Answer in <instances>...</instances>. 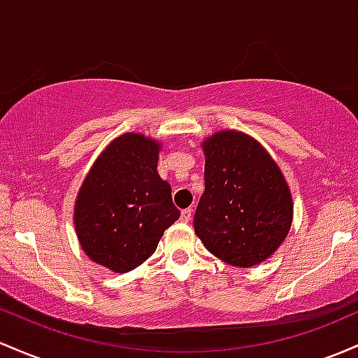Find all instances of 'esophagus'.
Listing matches in <instances>:
<instances>
[{
	"mask_svg": "<svg viewBox=\"0 0 358 358\" xmlns=\"http://www.w3.org/2000/svg\"><path fill=\"white\" fill-rule=\"evenodd\" d=\"M191 215H192L191 208H187V210H182V211H180V222L187 223L191 220Z\"/></svg>",
	"mask_w": 358,
	"mask_h": 358,
	"instance_id": "esophagus-1",
	"label": "esophagus"
}]
</instances>
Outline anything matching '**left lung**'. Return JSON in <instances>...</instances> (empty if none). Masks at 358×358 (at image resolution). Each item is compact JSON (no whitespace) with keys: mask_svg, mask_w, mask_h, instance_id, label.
<instances>
[{"mask_svg":"<svg viewBox=\"0 0 358 358\" xmlns=\"http://www.w3.org/2000/svg\"><path fill=\"white\" fill-rule=\"evenodd\" d=\"M201 147L204 192L194 215L196 235L230 266H259L291 230L287 180L266 148L243 131H215Z\"/></svg>","mask_w":358,"mask_h":358,"instance_id":"1","label":"left lung"}]
</instances>
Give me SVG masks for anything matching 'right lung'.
Listing matches in <instances>:
<instances>
[{
    "label": "right lung",
    "instance_id": "obj_1",
    "mask_svg": "<svg viewBox=\"0 0 358 358\" xmlns=\"http://www.w3.org/2000/svg\"><path fill=\"white\" fill-rule=\"evenodd\" d=\"M162 143L123 134L108 143L84 178L74 204L79 245L92 262L116 274L134 271L178 222L171 184L157 172Z\"/></svg>",
    "mask_w": 358,
    "mask_h": 358
}]
</instances>
